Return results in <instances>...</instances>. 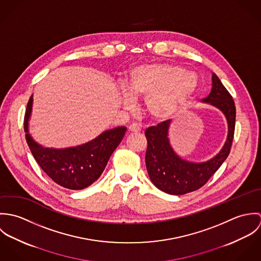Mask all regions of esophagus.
<instances>
[{"label": "esophagus", "mask_w": 261, "mask_h": 261, "mask_svg": "<svg viewBox=\"0 0 261 261\" xmlns=\"http://www.w3.org/2000/svg\"><path fill=\"white\" fill-rule=\"evenodd\" d=\"M128 130H129L130 133H139V132H141V128L139 127L138 124L134 123V124H130V125L128 126Z\"/></svg>", "instance_id": "1"}]
</instances>
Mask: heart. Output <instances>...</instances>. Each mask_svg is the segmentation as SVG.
I'll use <instances>...</instances> for the list:
<instances>
[{
    "mask_svg": "<svg viewBox=\"0 0 261 261\" xmlns=\"http://www.w3.org/2000/svg\"><path fill=\"white\" fill-rule=\"evenodd\" d=\"M122 89L124 107H130V98H144L147 115L152 120L164 121L174 117L192 99L198 89V78L177 64H142L125 75Z\"/></svg>",
    "mask_w": 261,
    "mask_h": 261,
    "instance_id": "heart-1",
    "label": "heart"
}]
</instances>
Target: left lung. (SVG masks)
Here are the masks:
<instances>
[{
	"label": "left lung",
	"mask_w": 261,
	"mask_h": 261,
	"mask_svg": "<svg viewBox=\"0 0 261 261\" xmlns=\"http://www.w3.org/2000/svg\"><path fill=\"white\" fill-rule=\"evenodd\" d=\"M222 112L227 120L228 134L221 150L212 159L195 163L182 159L173 149L169 129L171 119L149 126L145 135L148 140L146 166L149 179L161 191L171 195H184L204 186L227 159L232 146L236 110L232 96L224 87L218 76L212 74V88L209 95L202 99Z\"/></svg>",
	"instance_id": "1"
}]
</instances>
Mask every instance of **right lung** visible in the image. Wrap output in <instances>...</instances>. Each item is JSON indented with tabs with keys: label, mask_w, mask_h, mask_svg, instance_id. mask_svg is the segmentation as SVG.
<instances>
[{
	"label": "right lung",
	"mask_w": 261,
	"mask_h": 261,
	"mask_svg": "<svg viewBox=\"0 0 261 261\" xmlns=\"http://www.w3.org/2000/svg\"><path fill=\"white\" fill-rule=\"evenodd\" d=\"M32 110L33 95L28 101L24 118L26 141L30 150L41 169L56 184L70 190H82L100 177L126 132L125 126H118L103 132L80 146L64 149L45 148L29 133Z\"/></svg>",
	"instance_id": "add662e5"
}]
</instances>
